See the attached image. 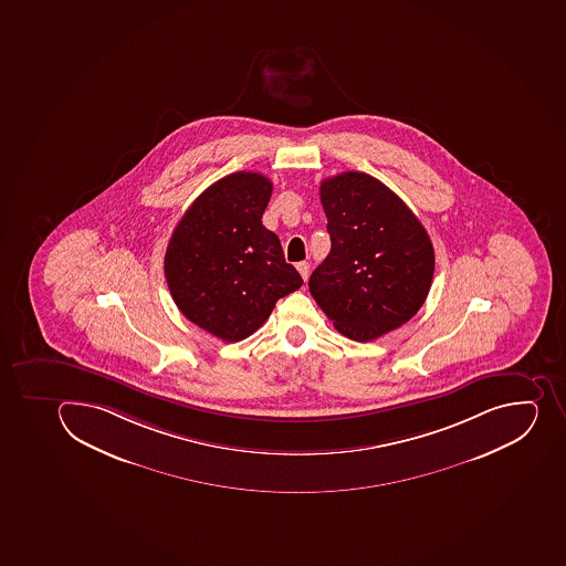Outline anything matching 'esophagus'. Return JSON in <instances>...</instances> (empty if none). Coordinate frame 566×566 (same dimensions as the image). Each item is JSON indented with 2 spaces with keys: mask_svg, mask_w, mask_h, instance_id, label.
Here are the masks:
<instances>
[{
  "mask_svg": "<svg viewBox=\"0 0 566 566\" xmlns=\"http://www.w3.org/2000/svg\"><path fill=\"white\" fill-rule=\"evenodd\" d=\"M295 269L300 271L301 277H303V280H308L310 265L306 263V261H300V263L295 265Z\"/></svg>",
  "mask_w": 566,
  "mask_h": 566,
  "instance_id": "34e87169",
  "label": "esophagus"
}]
</instances>
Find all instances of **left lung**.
Returning a JSON list of instances; mask_svg holds the SVG:
<instances>
[{
    "label": "left lung",
    "mask_w": 566,
    "mask_h": 566,
    "mask_svg": "<svg viewBox=\"0 0 566 566\" xmlns=\"http://www.w3.org/2000/svg\"><path fill=\"white\" fill-rule=\"evenodd\" d=\"M332 249L310 294L337 332L368 343L408 323L428 297L433 243L411 209L380 180L346 171L321 182Z\"/></svg>",
    "instance_id": "8db88e82"
}]
</instances>
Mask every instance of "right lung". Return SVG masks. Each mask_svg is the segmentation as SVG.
Here are the masks:
<instances>
[{"mask_svg":"<svg viewBox=\"0 0 566 566\" xmlns=\"http://www.w3.org/2000/svg\"><path fill=\"white\" fill-rule=\"evenodd\" d=\"M271 195L260 172L220 178L178 221L164 258L178 310L226 343L254 334L275 301L303 285L280 238L261 223Z\"/></svg>","mask_w":566,"mask_h":566,"instance_id":"right-lung-1","label":"right lung"}]
</instances>
